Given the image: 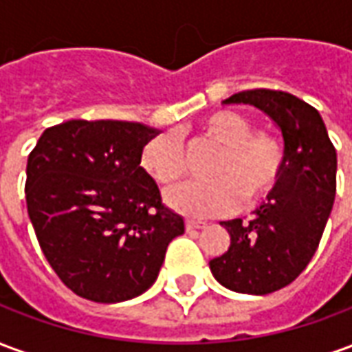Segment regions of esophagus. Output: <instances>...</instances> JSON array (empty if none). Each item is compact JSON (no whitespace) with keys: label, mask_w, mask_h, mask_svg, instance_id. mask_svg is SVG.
Masks as SVG:
<instances>
[{"label":"esophagus","mask_w":352,"mask_h":352,"mask_svg":"<svg viewBox=\"0 0 352 352\" xmlns=\"http://www.w3.org/2000/svg\"><path fill=\"white\" fill-rule=\"evenodd\" d=\"M184 226H186V230L190 232V230L206 228L207 224H206V222H199V221H186V222H184Z\"/></svg>","instance_id":"34e87169"}]
</instances>
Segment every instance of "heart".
Instances as JSON below:
<instances>
[{
	"instance_id": "1",
	"label": "heart",
	"mask_w": 352,
	"mask_h": 352,
	"mask_svg": "<svg viewBox=\"0 0 352 352\" xmlns=\"http://www.w3.org/2000/svg\"><path fill=\"white\" fill-rule=\"evenodd\" d=\"M196 145L219 148L206 175L209 181L177 186L166 194V204L183 214L214 217L241 207L258 206L279 188L287 166V151L279 139L254 131V122L243 113L221 109L199 122ZM141 168L162 186L179 183L188 169L183 141L173 131L153 138L141 151Z\"/></svg>"
}]
</instances>
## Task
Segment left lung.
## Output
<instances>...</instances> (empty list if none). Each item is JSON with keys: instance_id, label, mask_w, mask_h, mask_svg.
Instances as JSON below:
<instances>
[{"instance_id": "obj_1", "label": "left lung", "mask_w": 352, "mask_h": 352, "mask_svg": "<svg viewBox=\"0 0 352 352\" xmlns=\"http://www.w3.org/2000/svg\"><path fill=\"white\" fill-rule=\"evenodd\" d=\"M222 103L254 105L283 133L287 166L279 188L251 221L221 222L228 251L209 262L222 287L264 296L287 287L317 251L336 198L338 154L315 107L280 90H245Z\"/></svg>"}]
</instances>
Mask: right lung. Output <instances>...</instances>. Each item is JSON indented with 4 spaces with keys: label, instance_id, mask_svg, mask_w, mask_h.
Segmentation results:
<instances>
[{
    "label": "right lung",
    "instance_id": "1",
    "mask_svg": "<svg viewBox=\"0 0 352 352\" xmlns=\"http://www.w3.org/2000/svg\"><path fill=\"white\" fill-rule=\"evenodd\" d=\"M160 131L124 120L47 128L28 156L26 204L45 258L92 302L131 300L153 287L183 217L162 204L141 168Z\"/></svg>",
    "mask_w": 352,
    "mask_h": 352
}]
</instances>
